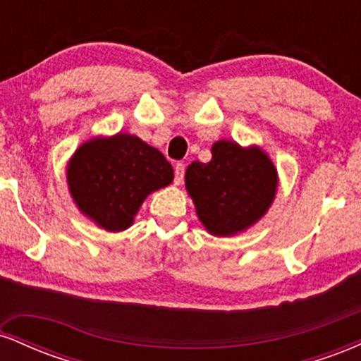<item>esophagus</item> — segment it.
Returning a JSON list of instances; mask_svg holds the SVG:
<instances>
[{
    "label": "esophagus",
    "mask_w": 361,
    "mask_h": 361,
    "mask_svg": "<svg viewBox=\"0 0 361 361\" xmlns=\"http://www.w3.org/2000/svg\"><path fill=\"white\" fill-rule=\"evenodd\" d=\"M185 176V164L183 163H176L175 164V183L180 185L183 181Z\"/></svg>",
    "instance_id": "obj_1"
}]
</instances>
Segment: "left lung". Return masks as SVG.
Wrapping results in <instances>:
<instances>
[{"instance_id":"left-lung-1","label":"left lung","mask_w":361,"mask_h":361,"mask_svg":"<svg viewBox=\"0 0 361 361\" xmlns=\"http://www.w3.org/2000/svg\"><path fill=\"white\" fill-rule=\"evenodd\" d=\"M185 183L207 231L231 235L252 226L271 205L276 169L261 149L219 140L209 163L190 164Z\"/></svg>"}]
</instances>
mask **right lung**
<instances>
[{
  "label": "right lung",
  "instance_id": "1",
  "mask_svg": "<svg viewBox=\"0 0 361 361\" xmlns=\"http://www.w3.org/2000/svg\"><path fill=\"white\" fill-rule=\"evenodd\" d=\"M173 178V166L163 152L128 134L82 144L68 166L76 205L111 233L127 229L144 198L168 186Z\"/></svg>",
  "mask_w": 361,
  "mask_h": 361
}]
</instances>
